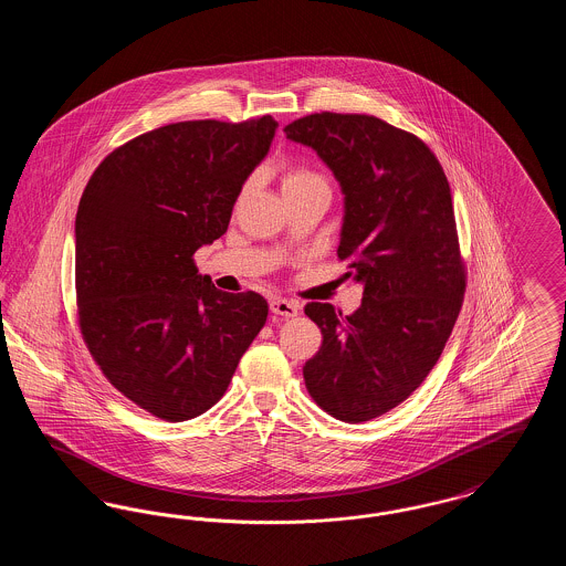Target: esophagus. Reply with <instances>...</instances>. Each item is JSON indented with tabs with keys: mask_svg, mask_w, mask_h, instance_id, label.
Returning a JSON list of instances; mask_svg holds the SVG:
<instances>
[{
	"mask_svg": "<svg viewBox=\"0 0 566 566\" xmlns=\"http://www.w3.org/2000/svg\"><path fill=\"white\" fill-rule=\"evenodd\" d=\"M271 314L282 316V318H293L298 314V303L291 301V298H271L270 301Z\"/></svg>",
	"mask_w": 566,
	"mask_h": 566,
	"instance_id": "34e87169",
	"label": "esophagus"
}]
</instances>
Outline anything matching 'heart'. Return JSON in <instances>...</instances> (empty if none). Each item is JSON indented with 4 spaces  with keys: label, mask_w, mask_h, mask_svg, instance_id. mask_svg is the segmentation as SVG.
I'll return each mask as SVG.
<instances>
[{
    "label": "heart",
    "mask_w": 566,
    "mask_h": 566,
    "mask_svg": "<svg viewBox=\"0 0 566 566\" xmlns=\"http://www.w3.org/2000/svg\"><path fill=\"white\" fill-rule=\"evenodd\" d=\"M312 182H324L318 174H314L307 167H289L282 174V190L295 189V187H303V185H312Z\"/></svg>",
    "instance_id": "b5f03b06"
}]
</instances>
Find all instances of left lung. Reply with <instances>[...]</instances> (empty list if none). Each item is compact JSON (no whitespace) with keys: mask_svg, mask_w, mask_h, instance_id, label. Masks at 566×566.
Masks as SVG:
<instances>
[{"mask_svg":"<svg viewBox=\"0 0 566 566\" xmlns=\"http://www.w3.org/2000/svg\"><path fill=\"white\" fill-rule=\"evenodd\" d=\"M284 134L335 174L344 192L337 256L365 286L350 316L305 305L323 346L303 379L326 413L367 422L424 381L457 323L467 275L450 185L420 137L369 114H310Z\"/></svg>","mask_w":566,"mask_h":566,"instance_id":"obj_1","label":"left lung"}]
</instances>
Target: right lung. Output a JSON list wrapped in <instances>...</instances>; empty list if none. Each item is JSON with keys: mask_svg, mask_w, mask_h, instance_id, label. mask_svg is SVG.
<instances>
[{"mask_svg": "<svg viewBox=\"0 0 566 566\" xmlns=\"http://www.w3.org/2000/svg\"><path fill=\"white\" fill-rule=\"evenodd\" d=\"M275 129L270 114L165 125L109 153L82 192V339L116 390L167 422L220 401L268 321L263 296L218 291L192 254L224 235Z\"/></svg>", "mask_w": 566, "mask_h": 566, "instance_id": "add662e5", "label": "right lung"}]
</instances>
